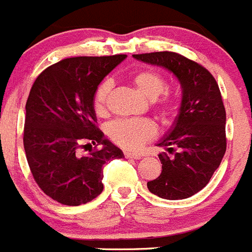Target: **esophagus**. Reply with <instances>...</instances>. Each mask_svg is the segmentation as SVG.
Masks as SVG:
<instances>
[{
	"label": "esophagus",
	"instance_id": "esophagus-1",
	"mask_svg": "<svg viewBox=\"0 0 252 252\" xmlns=\"http://www.w3.org/2000/svg\"><path fill=\"white\" fill-rule=\"evenodd\" d=\"M124 157H126V158L139 159L142 156L141 155H138V153H133V152H129V151H126V152H124Z\"/></svg>",
	"mask_w": 252,
	"mask_h": 252
}]
</instances>
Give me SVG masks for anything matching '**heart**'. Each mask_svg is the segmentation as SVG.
Masks as SVG:
<instances>
[{
	"instance_id": "1",
	"label": "heart",
	"mask_w": 252,
	"mask_h": 252,
	"mask_svg": "<svg viewBox=\"0 0 252 252\" xmlns=\"http://www.w3.org/2000/svg\"><path fill=\"white\" fill-rule=\"evenodd\" d=\"M132 82L139 93L152 100V104L159 117L170 119L176 110V97L166 91L167 82L159 72L151 68H142L132 74ZM111 90L110 80L101 81L93 97V108L97 115L106 113V100ZM109 138L120 147L135 150L142 144L155 138L157 129L147 119H118L111 122L106 128Z\"/></svg>"
}]
</instances>
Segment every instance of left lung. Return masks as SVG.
I'll use <instances>...</instances> for the list:
<instances>
[{"label":"left lung","mask_w":252,"mask_h":252,"mask_svg":"<svg viewBox=\"0 0 252 252\" xmlns=\"http://www.w3.org/2000/svg\"><path fill=\"white\" fill-rule=\"evenodd\" d=\"M135 60L168 69L180 81V110L158 146L162 171L147 188L159 198L187 199L209 183L226 152V109L220 87L202 64L174 52L133 54Z\"/></svg>","instance_id":"1"}]
</instances>
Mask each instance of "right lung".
I'll return each instance as SVG.
<instances>
[{"instance_id":"right-lung-1","label":"right lung","mask_w":252,"mask_h":252,"mask_svg":"<svg viewBox=\"0 0 252 252\" xmlns=\"http://www.w3.org/2000/svg\"><path fill=\"white\" fill-rule=\"evenodd\" d=\"M126 54L73 57L39 74L26 101L24 148L35 183L64 205L91 202L104 189L102 168L123 152L96 126L93 97ZM89 150L84 155L82 150Z\"/></svg>"}]
</instances>
